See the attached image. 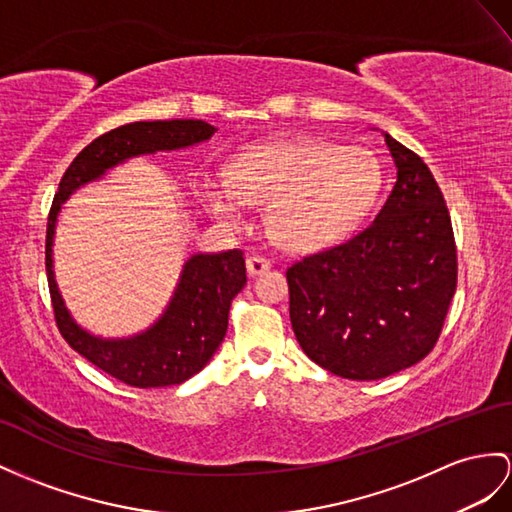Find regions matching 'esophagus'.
<instances>
[{"instance_id": "esophagus-1", "label": "esophagus", "mask_w": 512, "mask_h": 512, "mask_svg": "<svg viewBox=\"0 0 512 512\" xmlns=\"http://www.w3.org/2000/svg\"><path fill=\"white\" fill-rule=\"evenodd\" d=\"M267 269H271V263L263 256H249L247 258V273L249 276H260V273H265Z\"/></svg>"}]
</instances>
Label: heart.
Returning <instances> with one entry per match:
<instances>
[{"mask_svg": "<svg viewBox=\"0 0 512 512\" xmlns=\"http://www.w3.org/2000/svg\"><path fill=\"white\" fill-rule=\"evenodd\" d=\"M380 189L376 156L323 139L249 145L230 160L228 176H204L197 184L210 215L228 226H243L252 204H269L271 239L291 252L345 241L369 215Z\"/></svg>", "mask_w": 512, "mask_h": 512, "instance_id": "b5f03b06", "label": "heart"}]
</instances>
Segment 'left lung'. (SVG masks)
<instances>
[{
  "mask_svg": "<svg viewBox=\"0 0 512 512\" xmlns=\"http://www.w3.org/2000/svg\"><path fill=\"white\" fill-rule=\"evenodd\" d=\"M397 182L371 226L286 269L304 354L334 376L380 380L426 358L456 291V243L428 165L384 132Z\"/></svg>",
  "mask_w": 512,
  "mask_h": 512,
  "instance_id": "obj_1",
  "label": "left lung"
}]
</instances>
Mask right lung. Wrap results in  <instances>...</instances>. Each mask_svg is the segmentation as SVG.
<instances>
[{
  "instance_id": "right-lung-1",
  "label": "right lung",
  "mask_w": 512,
  "mask_h": 512,
  "mask_svg": "<svg viewBox=\"0 0 512 512\" xmlns=\"http://www.w3.org/2000/svg\"><path fill=\"white\" fill-rule=\"evenodd\" d=\"M213 134L215 126L202 119H171L134 121L97 136L73 158L49 210L45 267L60 334L89 363L139 389L182 384L208 365L226 336L232 299L247 282L243 252L230 249L219 254L189 256L169 304L152 326L132 336L104 339L84 330L60 295L54 273L56 221L62 204L73 193L102 180L110 169L126 160L191 147L208 141Z\"/></svg>"
}]
</instances>
